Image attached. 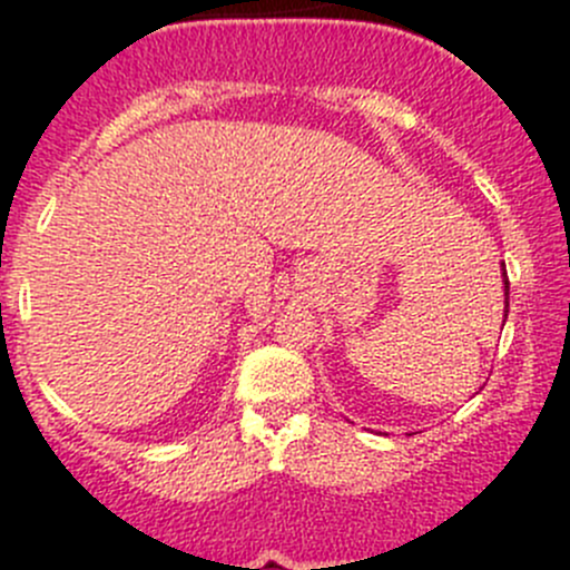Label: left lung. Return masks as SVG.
<instances>
[{
    "label": "left lung",
    "instance_id": "obj_1",
    "mask_svg": "<svg viewBox=\"0 0 570 570\" xmlns=\"http://www.w3.org/2000/svg\"><path fill=\"white\" fill-rule=\"evenodd\" d=\"M504 267V264H502ZM502 278H504V320H508V312H510V281H508V269H504L502 273Z\"/></svg>",
    "mask_w": 570,
    "mask_h": 570
}]
</instances>
